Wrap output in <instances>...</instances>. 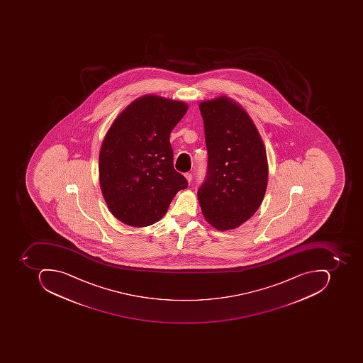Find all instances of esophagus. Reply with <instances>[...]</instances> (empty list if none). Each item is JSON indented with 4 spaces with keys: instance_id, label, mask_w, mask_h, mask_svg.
Listing matches in <instances>:
<instances>
[{
    "instance_id": "obj_1",
    "label": "esophagus",
    "mask_w": 363,
    "mask_h": 363,
    "mask_svg": "<svg viewBox=\"0 0 363 363\" xmlns=\"http://www.w3.org/2000/svg\"><path fill=\"white\" fill-rule=\"evenodd\" d=\"M185 179H186L187 182H191L192 181V173H185Z\"/></svg>"
}]
</instances>
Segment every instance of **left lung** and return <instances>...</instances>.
Listing matches in <instances>:
<instances>
[{
	"instance_id": "1",
	"label": "left lung",
	"mask_w": 363,
	"mask_h": 363,
	"mask_svg": "<svg viewBox=\"0 0 363 363\" xmlns=\"http://www.w3.org/2000/svg\"><path fill=\"white\" fill-rule=\"evenodd\" d=\"M208 166L197 197L205 219L217 230L245 223L259 209L268 181L265 147L249 114L219 97L199 104Z\"/></svg>"
}]
</instances>
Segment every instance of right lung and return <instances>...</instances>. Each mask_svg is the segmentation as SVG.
<instances>
[{
	"instance_id": "obj_1",
	"label": "right lung",
	"mask_w": 363,
	"mask_h": 363,
	"mask_svg": "<svg viewBox=\"0 0 363 363\" xmlns=\"http://www.w3.org/2000/svg\"><path fill=\"white\" fill-rule=\"evenodd\" d=\"M178 100L146 95L118 114L102 142L99 181L118 220L146 227L160 220L187 181L173 168L170 133L187 111Z\"/></svg>"
}]
</instances>
